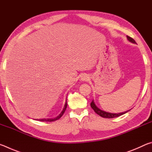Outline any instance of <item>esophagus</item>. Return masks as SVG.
I'll list each match as a JSON object with an SVG mask.
<instances>
[{
	"mask_svg": "<svg viewBox=\"0 0 152 152\" xmlns=\"http://www.w3.org/2000/svg\"><path fill=\"white\" fill-rule=\"evenodd\" d=\"M88 79H89V77L87 75H86V74H83V75L81 76V80L83 82L88 80Z\"/></svg>",
	"mask_w": 152,
	"mask_h": 152,
	"instance_id": "1",
	"label": "esophagus"
}]
</instances>
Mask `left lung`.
Segmentation results:
<instances>
[{
	"label": "left lung",
	"instance_id": "obj_1",
	"mask_svg": "<svg viewBox=\"0 0 152 152\" xmlns=\"http://www.w3.org/2000/svg\"><path fill=\"white\" fill-rule=\"evenodd\" d=\"M127 38L129 42H131V43H135V44H136V42H135V40L133 39V38L129 37V36H127ZM91 106L92 107V109L94 110V112L96 113V114L100 115V116L102 117L109 118V119H110V118L118 117L121 116V115H123L125 114L126 113H127L128 111H129V110H126V111H125V112L119 113H111L104 111V110L100 109L99 108H98L96 107V105L95 104V103H94V100H92V101L91 102Z\"/></svg>",
	"mask_w": 152,
	"mask_h": 152
}]
</instances>
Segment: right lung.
Wrapping results in <instances>:
<instances>
[{
	"label": "right lung",
	"mask_w": 152,
	"mask_h": 152,
	"mask_svg": "<svg viewBox=\"0 0 152 152\" xmlns=\"http://www.w3.org/2000/svg\"><path fill=\"white\" fill-rule=\"evenodd\" d=\"M66 107H67V98L66 99V102H65V104H64V108L62 110H61V112L59 114L58 116H56L53 118H48V119H35V120H37V121H45V122H51V121H55L58 120L60 119V118L62 116L63 114L65 112V110L66 109Z\"/></svg>",
	"instance_id": "right-lung-1"
}]
</instances>
